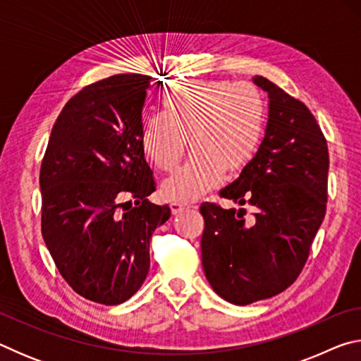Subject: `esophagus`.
<instances>
[{"label":"esophagus","instance_id":"1","mask_svg":"<svg viewBox=\"0 0 361 361\" xmlns=\"http://www.w3.org/2000/svg\"><path fill=\"white\" fill-rule=\"evenodd\" d=\"M192 205H188V204H178V202H173L172 205H170V210H172L173 215H180L181 212H185L188 209H191Z\"/></svg>","mask_w":361,"mask_h":361}]
</instances>
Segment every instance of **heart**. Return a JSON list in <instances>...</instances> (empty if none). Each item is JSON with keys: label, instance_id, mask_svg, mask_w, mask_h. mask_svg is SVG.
Wrapping results in <instances>:
<instances>
[{"label": "heart", "instance_id": "heart-1", "mask_svg": "<svg viewBox=\"0 0 361 361\" xmlns=\"http://www.w3.org/2000/svg\"><path fill=\"white\" fill-rule=\"evenodd\" d=\"M162 113L146 118L142 146L159 170L170 172L186 149L192 156L162 183L170 202H191L239 172L258 151L266 127V100L250 82L194 81L172 85L159 97Z\"/></svg>", "mask_w": 361, "mask_h": 361}]
</instances>
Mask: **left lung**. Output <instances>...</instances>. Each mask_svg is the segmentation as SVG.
<instances>
[{
    "instance_id": "1",
    "label": "left lung",
    "mask_w": 361,
    "mask_h": 361,
    "mask_svg": "<svg viewBox=\"0 0 361 361\" xmlns=\"http://www.w3.org/2000/svg\"><path fill=\"white\" fill-rule=\"evenodd\" d=\"M253 82L269 97L264 138L219 195L253 205L255 219L245 223V209L200 205L205 277L235 305L272 298L295 282L326 212L328 146L314 114L269 79Z\"/></svg>"
}]
</instances>
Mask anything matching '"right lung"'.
<instances>
[{
	"mask_svg": "<svg viewBox=\"0 0 361 361\" xmlns=\"http://www.w3.org/2000/svg\"><path fill=\"white\" fill-rule=\"evenodd\" d=\"M151 76L114 75L78 92L52 127L41 164L42 239L73 290L114 305L138 291L149 271V239L170 218L156 205L142 146ZM135 207H126L131 201Z\"/></svg>",
	"mask_w": 361,
	"mask_h": 361,
	"instance_id": "add662e5",
	"label": "right lung"
}]
</instances>
